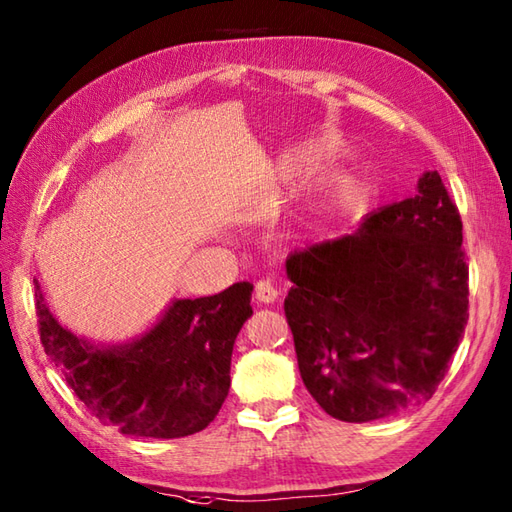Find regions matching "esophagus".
I'll use <instances>...</instances> for the list:
<instances>
[{
  "label": "esophagus",
  "mask_w": 512,
  "mask_h": 512,
  "mask_svg": "<svg viewBox=\"0 0 512 512\" xmlns=\"http://www.w3.org/2000/svg\"><path fill=\"white\" fill-rule=\"evenodd\" d=\"M277 288L270 284L268 279H259L255 284V299L262 301V303H273L277 299Z\"/></svg>",
  "instance_id": "34e87169"
}]
</instances>
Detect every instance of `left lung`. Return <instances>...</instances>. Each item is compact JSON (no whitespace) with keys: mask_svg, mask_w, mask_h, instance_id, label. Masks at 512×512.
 I'll return each instance as SVG.
<instances>
[{"mask_svg":"<svg viewBox=\"0 0 512 512\" xmlns=\"http://www.w3.org/2000/svg\"><path fill=\"white\" fill-rule=\"evenodd\" d=\"M284 301L303 385L367 422L429 400L469 321L462 220L438 171L350 235L295 250Z\"/></svg>","mask_w":512,"mask_h":512,"instance_id":"8db88e82","label":"left lung"}]
</instances>
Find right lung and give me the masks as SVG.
Returning a JSON list of instances; mask_svg holds the SVG:
<instances>
[{
    "instance_id": "1",
    "label": "right lung",
    "mask_w": 512,
    "mask_h": 512,
    "mask_svg": "<svg viewBox=\"0 0 512 512\" xmlns=\"http://www.w3.org/2000/svg\"><path fill=\"white\" fill-rule=\"evenodd\" d=\"M253 284L176 299L132 343L99 347L61 328L35 281L41 345L94 418L136 438H184L209 427L231 387L233 345Z\"/></svg>"
}]
</instances>
